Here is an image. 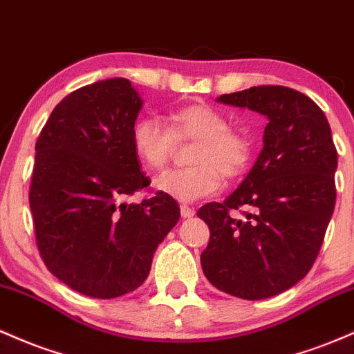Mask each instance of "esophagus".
<instances>
[{
	"label": "esophagus",
	"mask_w": 354,
	"mask_h": 354,
	"mask_svg": "<svg viewBox=\"0 0 354 354\" xmlns=\"http://www.w3.org/2000/svg\"><path fill=\"white\" fill-rule=\"evenodd\" d=\"M194 214H196V210L192 207H189V205H180V216L184 217V219H189V217H192Z\"/></svg>",
	"instance_id": "esophagus-1"
}]
</instances>
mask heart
I'll use <instances>...</instances> for the list:
<instances>
[{
	"mask_svg": "<svg viewBox=\"0 0 354 354\" xmlns=\"http://www.w3.org/2000/svg\"><path fill=\"white\" fill-rule=\"evenodd\" d=\"M162 124L156 117L137 120L132 129V144L145 167L160 170L169 164L176 142H197L190 164L182 170H169L156 178L158 192L180 202H194L216 194L222 177L242 176L251 162V138L229 129L227 118L207 105H189L174 110Z\"/></svg>",
	"mask_w": 354,
	"mask_h": 354,
	"instance_id": "b5f03b06",
	"label": "heart"
}]
</instances>
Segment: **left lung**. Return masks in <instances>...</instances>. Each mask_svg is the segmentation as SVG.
Returning <instances> with one entry per match:
<instances>
[{
	"mask_svg": "<svg viewBox=\"0 0 354 354\" xmlns=\"http://www.w3.org/2000/svg\"><path fill=\"white\" fill-rule=\"evenodd\" d=\"M224 105L264 115L263 150L224 202L197 210L210 229L201 254L209 283L241 299H266L299 283L315 264L336 202L337 152L326 115L288 86L221 95ZM248 205V220L230 214Z\"/></svg>",
	"mask_w": 354,
	"mask_h": 354,
	"instance_id": "left-lung-1",
	"label": "left lung"
}]
</instances>
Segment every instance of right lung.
Wrapping results in <instances>:
<instances>
[{
	"label": "right lung",
	"mask_w": 354,
	"mask_h": 354,
	"mask_svg": "<svg viewBox=\"0 0 354 354\" xmlns=\"http://www.w3.org/2000/svg\"><path fill=\"white\" fill-rule=\"evenodd\" d=\"M142 105L127 78L82 86L55 106L35 147L30 209L39 256L62 283L97 299L144 283L180 217L162 192L122 202L150 184L132 144Z\"/></svg>",
	"instance_id": "1"
}]
</instances>
